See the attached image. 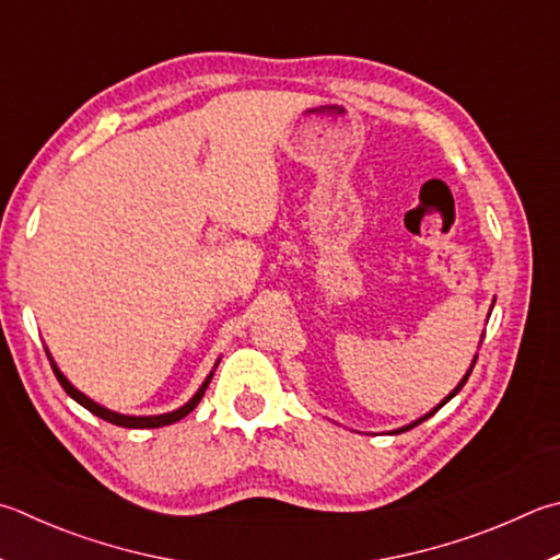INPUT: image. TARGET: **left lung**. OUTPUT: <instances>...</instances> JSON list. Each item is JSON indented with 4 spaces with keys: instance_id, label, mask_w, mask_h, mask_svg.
<instances>
[{
    "instance_id": "1",
    "label": "left lung",
    "mask_w": 560,
    "mask_h": 560,
    "mask_svg": "<svg viewBox=\"0 0 560 560\" xmlns=\"http://www.w3.org/2000/svg\"><path fill=\"white\" fill-rule=\"evenodd\" d=\"M492 306H494V303H492ZM475 362H477V354H475V358H472V362H470V370H467L465 374H463V380L460 382H457V386H455V389L448 394V396H445V399L439 404V406H435V409H431L429 413H423L421 416V419H416V421H411V423H406V425H401V429H396V431H392V433H404V431H411L413 429V425H419V423H423L425 419H431V416L435 413V411H439V409H443V406L445 404H448L451 399H453V396L457 394V392H460L463 389V386H465V382H467V377H470V372H472V368H475Z\"/></svg>"
}]
</instances>
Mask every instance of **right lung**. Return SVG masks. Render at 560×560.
Listing matches in <instances>:
<instances>
[{
  "label": "right lung",
  "mask_w": 560,
  "mask_h": 560,
  "mask_svg": "<svg viewBox=\"0 0 560 560\" xmlns=\"http://www.w3.org/2000/svg\"><path fill=\"white\" fill-rule=\"evenodd\" d=\"M46 354H48V360H50V368H54V372H56V380L60 382V386H63V389H66V394L70 396V399H75L80 406H85V409H88L90 413L100 416V419H103V421H109V423H115V425H121V429H161V425H168V423H176V421H180L183 416H188L192 409H196L198 401L202 399V394H206V389H208L210 380H212V372H215L218 362H220V360L215 362V368H212V372L208 374L206 382H202V384L198 386V392L192 394L186 404L178 406L176 411L156 413V416H127V413H117V411H112V409H105V406H100L97 401L90 399V396H85L83 392L75 389V386L68 382L66 374L58 370V364L54 362V358H50L48 348H46Z\"/></svg>",
  "instance_id": "1"
}]
</instances>
